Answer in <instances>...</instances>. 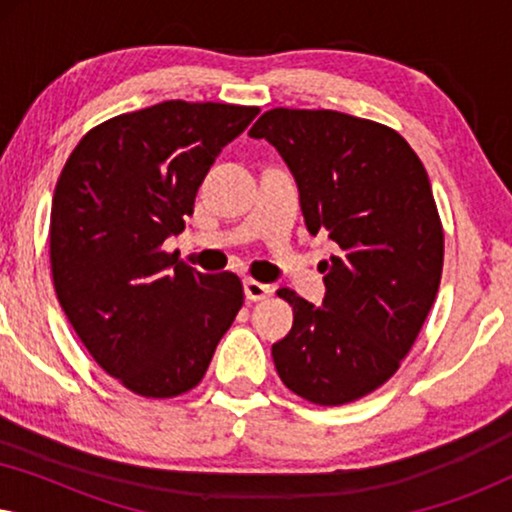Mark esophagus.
<instances>
[{"label":"esophagus","mask_w":512,"mask_h":512,"mask_svg":"<svg viewBox=\"0 0 512 512\" xmlns=\"http://www.w3.org/2000/svg\"><path fill=\"white\" fill-rule=\"evenodd\" d=\"M272 291H275V289H272L270 284L256 282V279H244V296H247V300H251V303L272 296Z\"/></svg>","instance_id":"34e87169"}]
</instances>
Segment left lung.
Listing matches in <instances>:
<instances>
[{"instance_id": "8db88e82", "label": "left lung", "mask_w": 512, "mask_h": 512, "mask_svg": "<svg viewBox=\"0 0 512 512\" xmlns=\"http://www.w3.org/2000/svg\"><path fill=\"white\" fill-rule=\"evenodd\" d=\"M249 137L279 151L324 261L321 307L296 291L293 326L272 359L293 394L342 405L382 387L415 345L443 275V226L422 160L396 130L331 109H270Z\"/></svg>"}]
</instances>
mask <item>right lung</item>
Returning a JSON list of instances; mask_svg holds the SVG:
<instances>
[{"label":"right lung","instance_id":"add662e5","mask_svg":"<svg viewBox=\"0 0 512 512\" xmlns=\"http://www.w3.org/2000/svg\"><path fill=\"white\" fill-rule=\"evenodd\" d=\"M258 107L170 100L109 118L76 144L51 205L58 300L90 356L146 398L191 391L244 303L233 272L163 251Z\"/></svg>","mask_w":512,"mask_h":512}]
</instances>
